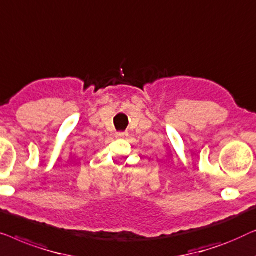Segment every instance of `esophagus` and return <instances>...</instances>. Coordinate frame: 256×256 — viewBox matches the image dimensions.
Returning <instances> with one entry per match:
<instances>
[{
	"instance_id": "obj_1",
	"label": "esophagus",
	"mask_w": 256,
	"mask_h": 256,
	"mask_svg": "<svg viewBox=\"0 0 256 256\" xmlns=\"http://www.w3.org/2000/svg\"><path fill=\"white\" fill-rule=\"evenodd\" d=\"M125 136H126V133H124V132H118V133H116V138H118V139L125 138Z\"/></svg>"
}]
</instances>
